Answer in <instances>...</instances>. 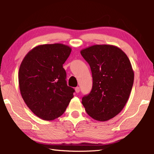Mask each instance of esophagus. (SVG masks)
Instances as JSON below:
<instances>
[{
	"mask_svg": "<svg viewBox=\"0 0 154 154\" xmlns=\"http://www.w3.org/2000/svg\"><path fill=\"white\" fill-rule=\"evenodd\" d=\"M75 92H76V93H79L80 92V88L79 87H77L75 88Z\"/></svg>",
	"mask_w": 154,
	"mask_h": 154,
	"instance_id": "34e87169",
	"label": "esophagus"
}]
</instances>
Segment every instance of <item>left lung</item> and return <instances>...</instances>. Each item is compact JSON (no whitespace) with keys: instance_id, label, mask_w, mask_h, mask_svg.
<instances>
[{"instance_id":"left-lung-1","label":"left lung","mask_w":154,"mask_h":154,"mask_svg":"<svg viewBox=\"0 0 154 154\" xmlns=\"http://www.w3.org/2000/svg\"><path fill=\"white\" fill-rule=\"evenodd\" d=\"M81 54L90 64L92 89L82 98L89 116L97 121L114 118L126 105L134 82V71L126 54L118 47L94 45Z\"/></svg>"}]
</instances>
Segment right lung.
<instances>
[{
  "label": "right lung",
  "mask_w": 154,
  "mask_h": 154,
  "mask_svg": "<svg viewBox=\"0 0 154 154\" xmlns=\"http://www.w3.org/2000/svg\"><path fill=\"white\" fill-rule=\"evenodd\" d=\"M71 52L62 43L34 48L20 64L18 81L28 107L43 120H53L64 113L75 90L66 84L63 64Z\"/></svg>",
  "instance_id": "right-lung-1"
}]
</instances>
